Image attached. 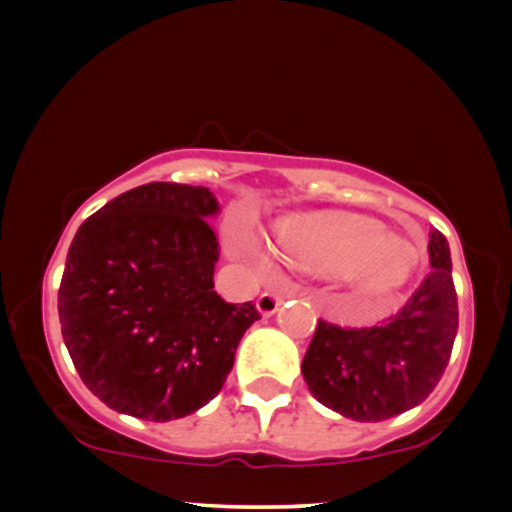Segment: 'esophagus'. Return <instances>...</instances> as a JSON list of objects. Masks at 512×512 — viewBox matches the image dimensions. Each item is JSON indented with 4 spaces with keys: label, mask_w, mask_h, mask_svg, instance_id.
I'll return each mask as SVG.
<instances>
[{
    "label": "esophagus",
    "mask_w": 512,
    "mask_h": 512,
    "mask_svg": "<svg viewBox=\"0 0 512 512\" xmlns=\"http://www.w3.org/2000/svg\"><path fill=\"white\" fill-rule=\"evenodd\" d=\"M279 305H281V296L274 291H264L260 293V298H257V310H260L264 317L274 315L276 310H279Z\"/></svg>",
    "instance_id": "1"
}]
</instances>
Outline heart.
<instances>
[{
    "mask_svg": "<svg viewBox=\"0 0 512 512\" xmlns=\"http://www.w3.org/2000/svg\"><path fill=\"white\" fill-rule=\"evenodd\" d=\"M281 243L296 262L320 272H346L354 289L380 296L402 286L411 260L378 226L366 221H313L281 226ZM236 250L267 267V257L250 238H236Z\"/></svg>",
    "mask_w": 512,
    "mask_h": 512,
    "instance_id": "1",
    "label": "heart"
}]
</instances>
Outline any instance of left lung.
Wrapping results in <instances>:
<instances>
[{
  "label": "left lung",
  "instance_id": "8db88e82",
  "mask_svg": "<svg viewBox=\"0 0 512 512\" xmlns=\"http://www.w3.org/2000/svg\"><path fill=\"white\" fill-rule=\"evenodd\" d=\"M431 272L395 315L373 327L320 320L301 370L325 407L354 421H385L436 390L457 334V293L448 240L433 228Z\"/></svg>",
  "mask_w": 512,
  "mask_h": 512
}]
</instances>
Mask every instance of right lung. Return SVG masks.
I'll list each match as a JSON object with an SVG mask.
<instances>
[{"mask_svg":"<svg viewBox=\"0 0 512 512\" xmlns=\"http://www.w3.org/2000/svg\"><path fill=\"white\" fill-rule=\"evenodd\" d=\"M207 187L149 182L88 216L69 245L57 310L76 373L101 402L170 421L214 399L255 303L214 291Z\"/></svg>","mask_w":512,"mask_h":512,"instance_id":"add662e5","label":"right lung"}]
</instances>
